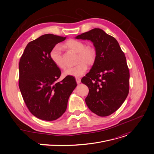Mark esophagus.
Instances as JSON below:
<instances>
[{"mask_svg":"<svg viewBox=\"0 0 154 154\" xmlns=\"http://www.w3.org/2000/svg\"><path fill=\"white\" fill-rule=\"evenodd\" d=\"M75 80H76L77 83H78V84H79V83H80V82H81V79H80V78H79V77H76V78H75Z\"/></svg>","mask_w":154,"mask_h":154,"instance_id":"obj_1","label":"esophagus"}]
</instances>
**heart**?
<instances>
[{
    "mask_svg": "<svg viewBox=\"0 0 154 154\" xmlns=\"http://www.w3.org/2000/svg\"><path fill=\"white\" fill-rule=\"evenodd\" d=\"M64 47L77 53V65L67 68L64 72V75L80 77L84 74L87 70V65H91L96 59V50L90 45H86L82 41L71 39L67 41ZM50 58L53 63L61 69H64L66 65L62 58V50L60 45H56L50 51ZM84 63H83L82 62Z\"/></svg>",
    "mask_w": 154,
    "mask_h": 154,
    "instance_id": "1",
    "label": "heart"
}]
</instances>
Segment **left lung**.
Segmentation results:
<instances>
[{"label": "left lung", "instance_id": "obj_1", "mask_svg": "<svg viewBox=\"0 0 154 154\" xmlns=\"http://www.w3.org/2000/svg\"><path fill=\"white\" fill-rule=\"evenodd\" d=\"M75 38L91 40L96 53L90 71L81 80L89 88L86 104L97 116H110L122 106L129 93L130 72L125 54L117 40L99 28Z\"/></svg>", "mask_w": 154, "mask_h": 154}]
</instances>
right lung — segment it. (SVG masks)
I'll use <instances>...</instances> for the list:
<instances>
[{
	"label": "right lung",
	"mask_w": 154,
	"mask_h": 154,
	"mask_svg": "<svg viewBox=\"0 0 154 154\" xmlns=\"http://www.w3.org/2000/svg\"><path fill=\"white\" fill-rule=\"evenodd\" d=\"M45 34L27 45L19 63V88L31 113L38 119L52 121L66 110L69 97L77 86L74 77L57 80L61 71L50 58L51 49L66 39Z\"/></svg>",
	"instance_id": "1"
}]
</instances>
